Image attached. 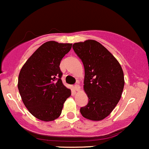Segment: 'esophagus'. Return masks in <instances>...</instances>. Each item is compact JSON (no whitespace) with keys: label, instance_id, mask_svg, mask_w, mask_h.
<instances>
[{"label":"esophagus","instance_id":"esophagus-1","mask_svg":"<svg viewBox=\"0 0 149 149\" xmlns=\"http://www.w3.org/2000/svg\"><path fill=\"white\" fill-rule=\"evenodd\" d=\"M74 88H75V90H76V91H79V89H80V86H79V84H75L74 85Z\"/></svg>","mask_w":149,"mask_h":149}]
</instances>
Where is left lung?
Masks as SVG:
<instances>
[{
    "instance_id": "obj_1",
    "label": "left lung",
    "mask_w": 149,
    "mask_h": 149,
    "mask_svg": "<svg viewBox=\"0 0 149 149\" xmlns=\"http://www.w3.org/2000/svg\"><path fill=\"white\" fill-rule=\"evenodd\" d=\"M85 70L84 88L88 102L80 109L85 118L99 121L107 117L120 100L124 88L123 69L115 57L95 40L73 45Z\"/></svg>"
}]
</instances>
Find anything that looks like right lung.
I'll return each mask as SVG.
<instances>
[{
    "label": "right lung",
    "mask_w": 149,
    "mask_h": 149,
    "mask_svg": "<svg viewBox=\"0 0 149 149\" xmlns=\"http://www.w3.org/2000/svg\"><path fill=\"white\" fill-rule=\"evenodd\" d=\"M72 44L47 42L23 65L18 88L30 113L42 121H52L61 115L70 89L63 84L60 64Z\"/></svg>",
    "instance_id": "obj_1"
}]
</instances>
